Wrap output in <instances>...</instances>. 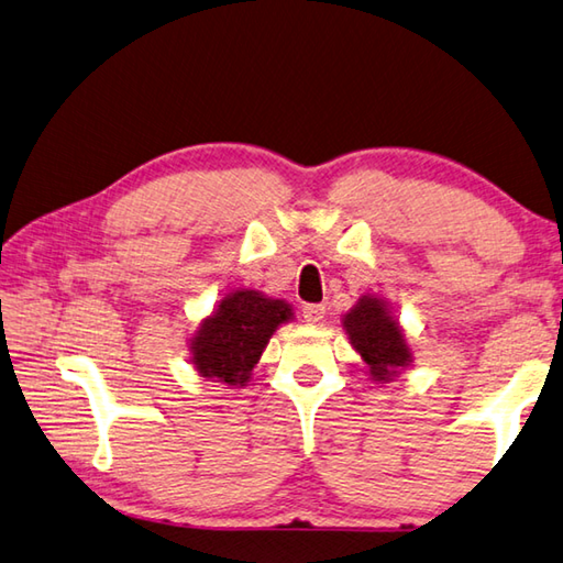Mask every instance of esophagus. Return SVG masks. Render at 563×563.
Segmentation results:
<instances>
[{"mask_svg":"<svg viewBox=\"0 0 563 563\" xmlns=\"http://www.w3.org/2000/svg\"><path fill=\"white\" fill-rule=\"evenodd\" d=\"M324 312H327L324 305H305V308H302L305 322H310V324L322 322L324 320Z\"/></svg>","mask_w":563,"mask_h":563,"instance_id":"1","label":"esophagus"}]
</instances>
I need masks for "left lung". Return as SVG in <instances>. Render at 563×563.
Returning a JSON list of instances; mask_svg holds the SVG:
<instances>
[{"mask_svg":"<svg viewBox=\"0 0 563 563\" xmlns=\"http://www.w3.org/2000/svg\"><path fill=\"white\" fill-rule=\"evenodd\" d=\"M342 324L374 382H394L413 362L401 324L388 312V305L374 295H362Z\"/></svg>","mask_w":563,"mask_h":563,"instance_id":"obj_1","label":"left lung"}]
</instances>
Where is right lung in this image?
Wrapping results in <instances>:
<instances>
[{
    "label": "right lung",
    "mask_w": 563,
    "mask_h": 563,
    "mask_svg": "<svg viewBox=\"0 0 563 563\" xmlns=\"http://www.w3.org/2000/svg\"><path fill=\"white\" fill-rule=\"evenodd\" d=\"M288 320L292 308L285 300L249 288L229 292L189 340L194 369L203 379L246 386L265 344Z\"/></svg>",
    "instance_id": "1"
}]
</instances>
